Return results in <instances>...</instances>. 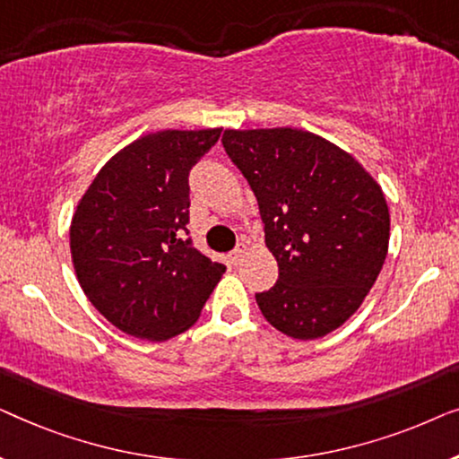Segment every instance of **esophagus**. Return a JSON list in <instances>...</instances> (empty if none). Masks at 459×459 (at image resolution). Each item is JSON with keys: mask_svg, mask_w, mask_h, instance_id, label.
<instances>
[{"mask_svg": "<svg viewBox=\"0 0 459 459\" xmlns=\"http://www.w3.org/2000/svg\"><path fill=\"white\" fill-rule=\"evenodd\" d=\"M244 253H247V244H238V247H236L234 250H231V253H230V256H228V259H230V263H231V265H238V263H240V261H242V256H244Z\"/></svg>", "mask_w": 459, "mask_h": 459, "instance_id": "1", "label": "esophagus"}]
</instances>
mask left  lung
<instances>
[{
	"mask_svg": "<svg viewBox=\"0 0 459 459\" xmlns=\"http://www.w3.org/2000/svg\"><path fill=\"white\" fill-rule=\"evenodd\" d=\"M255 192L278 281L256 305L281 334L316 341L359 309L388 253L385 192L349 152L297 127L225 129Z\"/></svg>",
	"mask_w": 459,
	"mask_h": 459,
	"instance_id": "8db88e82",
	"label": "left lung"
}]
</instances>
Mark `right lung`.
I'll list each match as a JSON object with an SVG mask.
<instances>
[{"label": "right lung", "instance_id": "1", "mask_svg": "<svg viewBox=\"0 0 459 459\" xmlns=\"http://www.w3.org/2000/svg\"><path fill=\"white\" fill-rule=\"evenodd\" d=\"M221 129H162L112 156L71 221L74 273L90 303L125 334L169 341L192 328L225 273L190 240V169Z\"/></svg>", "mask_w": 459, "mask_h": 459}]
</instances>
